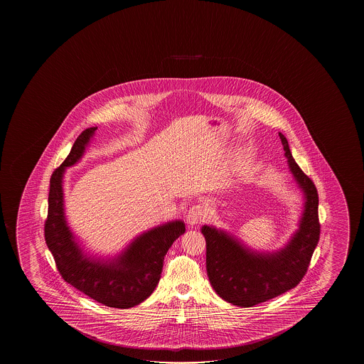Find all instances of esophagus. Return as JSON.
I'll list each match as a JSON object with an SVG mask.
<instances>
[{
    "instance_id": "34e87169",
    "label": "esophagus",
    "mask_w": 364,
    "mask_h": 364,
    "mask_svg": "<svg viewBox=\"0 0 364 364\" xmlns=\"http://www.w3.org/2000/svg\"><path fill=\"white\" fill-rule=\"evenodd\" d=\"M207 218V210L202 205H193L186 215V222L191 226H196L202 223L203 220Z\"/></svg>"
}]
</instances>
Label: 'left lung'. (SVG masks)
Listing matches in <instances>:
<instances>
[{
	"label": "left lung",
	"mask_w": 364,
	"mask_h": 364,
	"mask_svg": "<svg viewBox=\"0 0 364 364\" xmlns=\"http://www.w3.org/2000/svg\"><path fill=\"white\" fill-rule=\"evenodd\" d=\"M279 138L289 170L306 199L299 228L287 246L277 252H255L227 232L202 227L209 282L220 298L240 307H252L297 286L320 240L317 189L294 161L287 138L282 133Z\"/></svg>",
	"instance_id": "left-lung-1"
}]
</instances>
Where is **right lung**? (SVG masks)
<instances>
[{"mask_svg":"<svg viewBox=\"0 0 364 364\" xmlns=\"http://www.w3.org/2000/svg\"><path fill=\"white\" fill-rule=\"evenodd\" d=\"M97 127H91L78 136L70 155L50 176L44 237L60 274L68 284L107 307L129 309L155 291L161 278L164 257L173 241L185 232V225L183 220H173L139 235L112 262L84 255L67 226L62 179L66 167L82 157Z\"/></svg>","mask_w":364,"mask_h":364,"instance_id":"obj_1","label":"right lung"}]
</instances>
